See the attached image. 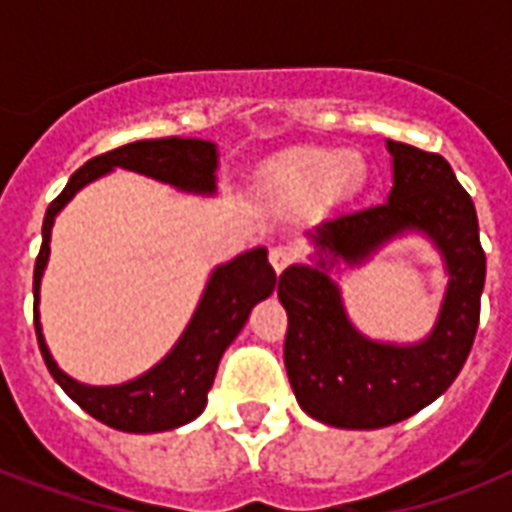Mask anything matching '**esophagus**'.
Returning a JSON list of instances; mask_svg holds the SVG:
<instances>
[{
  "label": "esophagus",
  "instance_id": "34e87169",
  "mask_svg": "<svg viewBox=\"0 0 512 512\" xmlns=\"http://www.w3.org/2000/svg\"><path fill=\"white\" fill-rule=\"evenodd\" d=\"M268 260H271L273 271L281 273L284 268H289V265L295 263V255H292V249H287V247H271V252H268Z\"/></svg>",
  "mask_w": 512,
  "mask_h": 512
}]
</instances>
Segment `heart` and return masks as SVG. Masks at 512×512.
<instances>
[{"label": "heart", "mask_w": 512, "mask_h": 512, "mask_svg": "<svg viewBox=\"0 0 512 512\" xmlns=\"http://www.w3.org/2000/svg\"><path fill=\"white\" fill-rule=\"evenodd\" d=\"M268 183L289 188V191H319L329 188L337 193L353 191L364 180V167L356 159H342L329 151L308 148V151H292L281 156L279 162H273L265 172Z\"/></svg>", "instance_id": "obj_1"}]
</instances>
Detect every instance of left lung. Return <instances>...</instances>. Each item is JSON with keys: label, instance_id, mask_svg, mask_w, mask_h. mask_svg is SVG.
<instances>
[{"label": "left lung", "instance_id": "left-lung-1", "mask_svg": "<svg viewBox=\"0 0 512 512\" xmlns=\"http://www.w3.org/2000/svg\"><path fill=\"white\" fill-rule=\"evenodd\" d=\"M393 188L388 201L345 212L311 233L316 265H289L279 276L287 308L284 366L297 404L313 420L348 430H374L433 404L460 374L476 340L486 255L473 199L444 156L388 140ZM425 232L450 273L445 303L431 335L412 346L369 341L349 324L328 271L360 264L401 232Z\"/></svg>", "mask_w": 512, "mask_h": 512}]
</instances>
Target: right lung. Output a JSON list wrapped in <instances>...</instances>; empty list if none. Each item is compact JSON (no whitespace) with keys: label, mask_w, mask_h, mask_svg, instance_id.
I'll return each instance as SVG.
<instances>
[{"label":"right lung","mask_w":512,"mask_h":512,"mask_svg":"<svg viewBox=\"0 0 512 512\" xmlns=\"http://www.w3.org/2000/svg\"><path fill=\"white\" fill-rule=\"evenodd\" d=\"M116 167L140 172L177 191L215 193L217 146L209 140L196 138H162L138 140L79 167L71 175L60 196L47 207L42 223V249L34 265V327L39 350L50 374L60 388L108 428L124 433H162V430L180 428L185 422L196 420L204 406L207 393L215 382V372L225 348L236 340L249 319V311L260 300L271 295L276 287V273L268 263V252L263 247L249 249L244 255L233 257L231 263L217 265L209 276L204 295L193 319L175 342V348L151 366L146 374L122 385H84L68 377L52 361L50 348L44 342L42 324H39V287L42 273L50 257V233L55 215L74 199L84 185L108 175Z\"/></svg>","instance_id":"obj_1"}]
</instances>
